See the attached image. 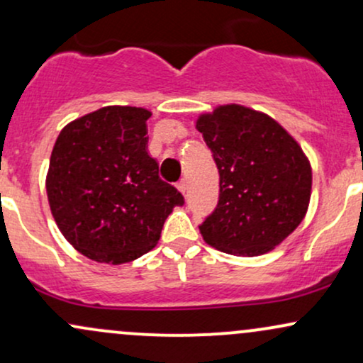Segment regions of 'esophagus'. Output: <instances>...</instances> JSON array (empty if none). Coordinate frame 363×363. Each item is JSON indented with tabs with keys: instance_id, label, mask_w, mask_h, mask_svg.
Returning <instances> with one entry per match:
<instances>
[{
	"instance_id": "34e87169",
	"label": "esophagus",
	"mask_w": 363,
	"mask_h": 363,
	"mask_svg": "<svg viewBox=\"0 0 363 363\" xmlns=\"http://www.w3.org/2000/svg\"><path fill=\"white\" fill-rule=\"evenodd\" d=\"M177 189L181 191L182 194H186V193H187V182H186V181H181V182H179V184H177Z\"/></svg>"
}]
</instances>
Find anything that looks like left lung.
<instances>
[{
	"mask_svg": "<svg viewBox=\"0 0 363 363\" xmlns=\"http://www.w3.org/2000/svg\"><path fill=\"white\" fill-rule=\"evenodd\" d=\"M196 128L220 172L218 206L199 226L204 242L238 257L274 250L311 199V164L298 140L272 116L235 103L201 113Z\"/></svg>",
	"mask_w": 363,
	"mask_h": 363,
	"instance_id": "left-lung-1",
	"label": "left lung"
}]
</instances>
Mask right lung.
<instances>
[{"mask_svg": "<svg viewBox=\"0 0 363 363\" xmlns=\"http://www.w3.org/2000/svg\"><path fill=\"white\" fill-rule=\"evenodd\" d=\"M137 106H104L60 130L45 189L60 233L99 264L132 262L157 245L164 221L184 198L159 177Z\"/></svg>", "mask_w": 363, "mask_h": 363, "instance_id": "right-lung-1", "label": "right lung"}]
</instances>
